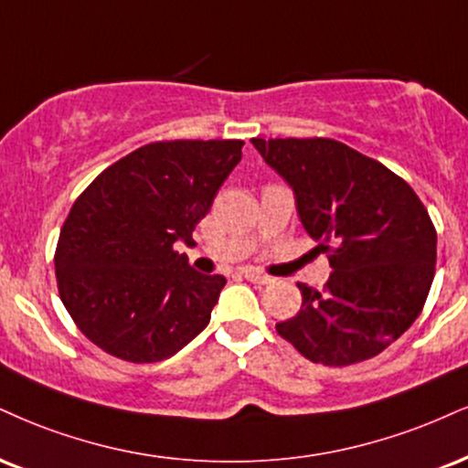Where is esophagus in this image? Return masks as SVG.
Returning a JSON list of instances; mask_svg holds the SVG:
<instances>
[{"label":"esophagus","instance_id":"1","mask_svg":"<svg viewBox=\"0 0 468 468\" xmlns=\"http://www.w3.org/2000/svg\"><path fill=\"white\" fill-rule=\"evenodd\" d=\"M241 274H244V279H249L250 283H259V285H266V283H270V279L268 274H263V272H259V270H252V268H244L241 270Z\"/></svg>","mask_w":468,"mask_h":468}]
</instances>
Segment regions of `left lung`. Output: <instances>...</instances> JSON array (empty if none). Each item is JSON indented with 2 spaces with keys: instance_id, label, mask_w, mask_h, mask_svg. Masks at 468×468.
Returning a JSON list of instances; mask_svg holds the SVG:
<instances>
[{
  "instance_id": "obj_1",
  "label": "left lung",
  "mask_w": 468,
  "mask_h": 468,
  "mask_svg": "<svg viewBox=\"0 0 468 468\" xmlns=\"http://www.w3.org/2000/svg\"><path fill=\"white\" fill-rule=\"evenodd\" d=\"M290 183L303 227L334 272L277 334L303 357L348 366L379 356L419 318L436 270V229L414 189L335 139H250Z\"/></svg>"
}]
</instances>
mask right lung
<instances>
[{
    "mask_svg": "<svg viewBox=\"0 0 468 468\" xmlns=\"http://www.w3.org/2000/svg\"><path fill=\"white\" fill-rule=\"evenodd\" d=\"M239 139H174L112 163L73 202L54 266L78 329L133 364L172 357L209 324L227 285L174 250L241 161Z\"/></svg>",
    "mask_w": 468,
    "mask_h": 468,
    "instance_id": "obj_1",
    "label": "right lung"
}]
</instances>
